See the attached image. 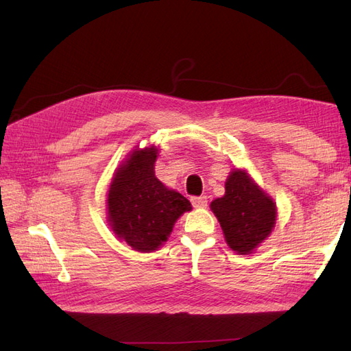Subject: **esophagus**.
<instances>
[{
  "instance_id": "1",
  "label": "esophagus",
  "mask_w": 351,
  "mask_h": 351,
  "mask_svg": "<svg viewBox=\"0 0 351 351\" xmlns=\"http://www.w3.org/2000/svg\"><path fill=\"white\" fill-rule=\"evenodd\" d=\"M190 200H192V205L195 208H206L208 206L206 196H195V197H192Z\"/></svg>"
}]
</instances>
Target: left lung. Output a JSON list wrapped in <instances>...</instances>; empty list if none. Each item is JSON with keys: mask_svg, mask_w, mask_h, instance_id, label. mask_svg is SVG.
Listing matches in <instances>:
<instances>
[{"mask_svg": "<svg viewBox=\"0 0 351 351\" xmlns=\"http://www.w3.org/2000/svg\"><path fill=\"white\" fill-rule=\"evenodd\" d=\"M228 246L247 254L269 236L275 224V204L254 186L246 173L232 171L226 195L210 204Z\"/></svg>", "mask_w": 351, "mask_h": 351, "instance_id": "1", "label": "left lung"}]
</instances>
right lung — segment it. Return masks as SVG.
Here are the masks:
<instances>
[{"instance_id":"right-lung-1","label":"right lung","mask_w":351,"mask_h":351,"mask_svg":"<svg viewBox=\"0 0 351 351\" xmlns=\"http://www.w3.org/2000/svg\"><path fill=\"white\" fill-rule=\"evenodd\" d=\"M156 149L134 151L115 174L108 193V219L114 232L141 252L158 249L190 202L155 177Z\"/></svg>"}]
</instances>
